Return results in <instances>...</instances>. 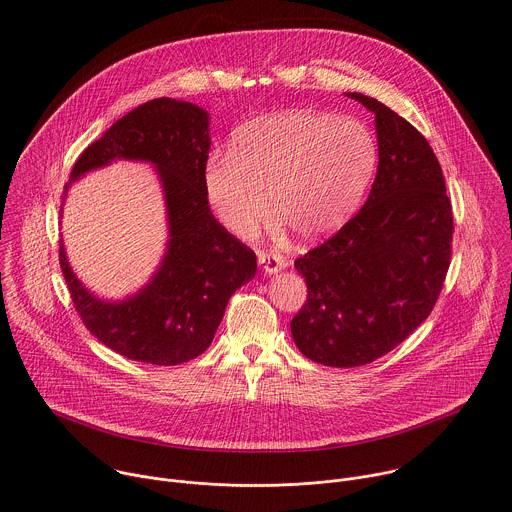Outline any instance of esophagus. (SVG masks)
I'll return each mask as SVG.
<instances>
[{"instance_id": "34e87169", "label": "esophagus", "mask_w": 512, "mask_h": 512, "mask_svg": "<svg viewBox=\"0 0 512 512\" xmlns=\"http://www.w3.org/2000/svg\"><path fill=\"white\" fill-rule=\"evenodd\" d=\"M259 263H261V267H263V271H265V273L273 275V273H277V271L285 269L287 259H285L283 255H279V253L263 251V253H259Z\"/></svg>"}]
</instances>
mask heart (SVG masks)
<instances>
[{
  "instance_id": "heart-1",
  "label": "heart",
  "mask_w": 512,
  "mask_h": 512,
  "mask_svg": "<svg viewBox=\"0 0 512 512\" xmlns=\"http://www.w3.org/2000/svg\"><path fill=\"white\" fill-rule=\"evenodd\" d=\"M229 155H211L205 197L237 235L253 233L273 213L301 239L339 229L363 199L375 167L373 131L355 117L291 109L241 125Z\"/></svg>"
}]
</instances>
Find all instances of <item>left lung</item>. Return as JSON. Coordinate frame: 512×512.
<instances>
[{
    "mask_svg": "<svg viewBox=\"0 0 512 512\" xmlns=\"http://www.w3.org/2000/svg\"><path fill=\"white\" fill-rule=\"evenodd\" d=\"M347 95L375 113L377 177L361 211L295 261L307 301L291 333L327 367L367 365L403 343L431 315L453 243V207L429 141L385 103Z\"/></svg>",
    "mask_w": 512,
    "mask_h": 512,
    "instance_id": "1",
    "label": "left lung"
}]
</instances>
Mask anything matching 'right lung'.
Listing matches in <instances>:
<instances>
[{
  "mask_svg": "<svg viewBox=\"0 0 512 512\" xmlns=\"http://www.w3.org/2000/svg\"><path fill=\"white\" fill-rule=\"evenodd\" d=\"M209 145L205 109L159 97L117 119L71 169L69 183L115 159H131L153 163L161 179L167 251L157 273L133 297L107 303L91 295L73 275L59 241V267L83 325L131 361L179 365L199 357L211 345L231 295L255 277V253L209 209L203 187Z\"/></svg>",
  "mask_w": 512,
  "mask_h": 512,
  "instance_id": "obj_1",
  "label": "right lung"
}]
</instances>
